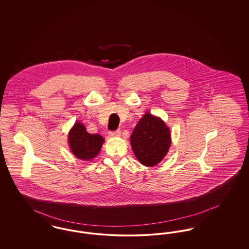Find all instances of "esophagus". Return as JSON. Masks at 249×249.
<instances>
[{
    "label": "esophagus",
    "mask_w": 249,
    "mask_h": 249,
    "mask_svg": "<svg viewBox=\"0 0 249 249\" xmlns=\"http://www.w3.org/2000/svg\"><path fill=\"white\" fill-rule=\"evenodd\" d=\"M121 134L120 130H114V131H109V135L112 137H119Z\"/></svg>",
    "instance_id": "1"
}]
</instances>
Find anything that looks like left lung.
<instances>
[{"label":"left lung","mask_w":249,"mask_h":249,"mask_svg":"<svg viewBox=\"0 0 249 249\" xmlns=\"http://www.w3.org/2000/svg\"><path fill=\"white\" fill-rule=\"evenodd\" d=\"M130 144L140 163L152 167L168 153L171 132L163 120L145 113L130 135Z\"/></svg>","instance_id":"8db88e82"}]
</instances>
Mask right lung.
I'll list each match as a JSON object with an SVG mask.
<instances>
[{"mask_svg": "<svg viewBox=\"0 0 249 249\" xmlns=\"http://www.w3.org/2000/svg\"><path fill=\"white\" fill-rule=\"evenodd\" d=\"M105 139L100 134L89 133L80 122H75L69 131L68 142L72 154L82 160H90L99 154Z\"/></svg>", "mask_w": 249, "mask_h": 249, "instance_id": "add662e5", "label": "right lung"}]
</instances>
